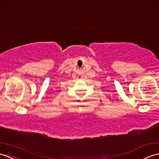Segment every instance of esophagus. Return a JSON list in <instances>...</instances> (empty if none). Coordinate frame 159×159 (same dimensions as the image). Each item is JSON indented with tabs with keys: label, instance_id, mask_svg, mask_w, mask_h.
<instances>
[{
	"label": "esophagus",
	"instance_id": "34e87169",
	"mask_svg": "<svg viewBox=\"0 0 159 159\" xmlns=\"http://www.w3.org/2000/svg\"><path fill=\"white\" fill-rule=\"evenodd\" d=\"M79 77H80V78H82V76H80V77L78 76V78H79Z\"/></svg>",
	"mask_w": 159,
	"mask_h": 159
}]
</instances>
